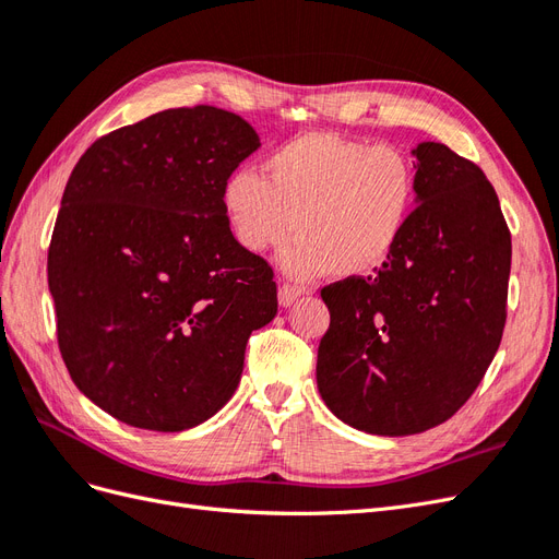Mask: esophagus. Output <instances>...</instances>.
Listing matches in <instances>:
<instances>
[{
  "label": "esophagus",
  "instance_id": "1",
  "mask_svg": "<svg viewBox=\"0 0 559 559\" xmlns=\"http://www.w3.org/2000/svg\"><path fill=\"white\" fill-rule=\"evenodd\" d=\"M302 296V292L298 289V286H292V284H282L277 289V298H280V306L282 308H289L294 306V302Z\"/></svg>",
  "mask_w": 559,
  "mask_h": 559
}]
</instances>
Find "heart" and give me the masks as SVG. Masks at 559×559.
<instances>
[{
    "label": "heart",
    "instance_id": "1",
    "mask_svg": "<svg viewBox=\"0 0 559 559\" xmlns=\"http://www.w3.org/2000/svg\"><path fill=\"white\" fill-rule=\"evenodd\" d=\"M415 200V165L394 144L368 146L333 132L286 142L263 163V179L233 173L222 189L228 226L247 251L294 233L280 267L294 280L364 277L399 245Z\"/></svg>",
    "mask_w": 559,
    "mask_h": 559
}]
</instances>
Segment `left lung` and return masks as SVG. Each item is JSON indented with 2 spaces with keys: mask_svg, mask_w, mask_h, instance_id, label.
Instances as JSON below:
<instances>
[{
  "mask_svg": "<svg viewBox=\"0 0 559 559\" xmlns=\"http://www.w3.org/2000/svg\"><path fill=\"white\" fill-rule=\"evenodd\" d=\"M415 210L380 270L321 289L331 324L317 386L345 425L411 436L476 392L506 324L511 233L478 165L445 144L413 148Z\"/></svg>",
  "mask_w": 559,
  "mask_h": 559,
  "instance_id": "obj_1",
  "label": "left lung"
}]
</instances>
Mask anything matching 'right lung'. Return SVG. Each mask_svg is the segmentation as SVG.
<instances>
[{
	"label": "right lung",
	"instance_id": "obj_1",
	"mask_svg": "<svg viewBox=\"0 0 559 559\" xmlns=\"http://www.w3.org/2000/svg\"><path fill=\"white\" fill-rule=\"evenodd\" d=\"M261 146L245 118L165 109L99 138L64 186L48 289L67 370L95 405L148 431L228 403L277 286L233 238L222 189Z\"/></svg>",
	"mask_w": 559,
	"mask_h": 559
}]
</instances>
